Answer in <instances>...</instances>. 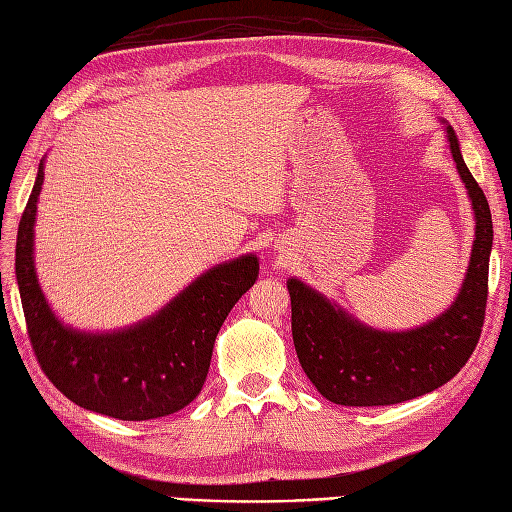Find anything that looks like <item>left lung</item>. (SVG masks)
Wrapping results in <instances>:
<instances>
[{
  "label": "left lung",
  "mask_w": 512,
  "mask_h": 512,
  "mask_svg": "<svg viewBox=\"0 0 512 512\" xmlns=\"http://www.w3.org/2000/svg\"><path fill=\"white\" fill-rule=\"evenodd\" d=\"M447 140L473 206L475 241L467 276L445 311L410 331H379L302 280H287L295 352L306 377L331 403L372 407L416 399L456 377L478 344L488 295L493 221L449 124Z\"/></svg>",
  "instance_id": "8db88e82"
}]
</instances>
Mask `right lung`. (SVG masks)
I'll return each mask as SVG.
<instances>
[{
    "instance_id": "add662e5",
    "label": "right lung",
    "mask_w": 512,
    "mask_h": 512,
    "mask_svg": "<svg viewBox=\"0 0 512 512\" xmlns=\"http://www.w3.org/2000/svg\"><path fill=\"white\" fill-rule=\"evenodd\" d=\"M41 160L19 221L15 271L28 335L41 370L67 399L118 420H151L184 410L208 377L214 339L232 306L258 278L256 254L208 269L164 309L109 333L78 331L50 309L34 269V221Z\"/></svg>"
}]
</instances>
